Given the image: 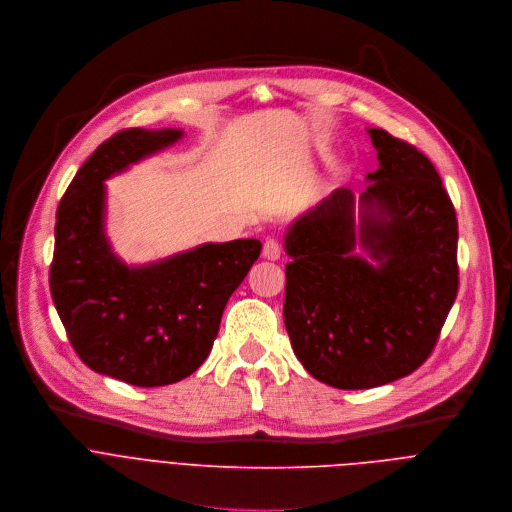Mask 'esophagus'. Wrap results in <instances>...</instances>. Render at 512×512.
Listing matches in <instances>:
<instances>
[{
	"mask_svg": "<svg viewBox=\"0 0 512 512\" xmlns=\"http://www.w3.org/2000/svg\"><path fill=\"white\" fill-rule=\"evenodd\" d=\"M262 256L266 258V260H278L280 258V244L276 242V240H266L264 242V246H262Z\"/></svg>",
	"mask_w": 512,
	"mask_h": 512,
	"instance_id": "34e87169",
	"label": "esophagus"
}]
</instances>
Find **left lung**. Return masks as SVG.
I'll use <instances>...</instances> for the list:
<instances>
[{"label":"left lung","instance_id":"left-lung-1","mask_svg":"<svg viewBox=\"0 0 512 512\" xmlns=\"http://www.w3.org/2000/svg\"><path fill=\"white\" fill-rule=\"evenodd\" d=\"M367 135L379 159L367 189H335L284 234L290 345L337 389L416 371L458 292V222L436 167L383 129Z\"/></svg>","mask_w":512,"mask_h":512}]
</instances>
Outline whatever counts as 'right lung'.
Wrapping results in <instances>:
<instances>
[{
  "label": "right lung",
  "mask_w": 512,
  "mask_h": 512,
  "mask_svg": "<svg viewBox=\"0 0 512 512\" xmlns=\"http://www.w3.org/2000/svg\"><path fill=\"white\" fill-rule=\"evenodd\" d=\"M181 139V129L113 135L78 169L56 212L50 290L68 339L92 371L137 387L199 369L228 298L262 250L256 238L206 242L147 264H127L113 250L105 181Z\"/></svg>",
  "instance_id": "1"
}]
</instances>
